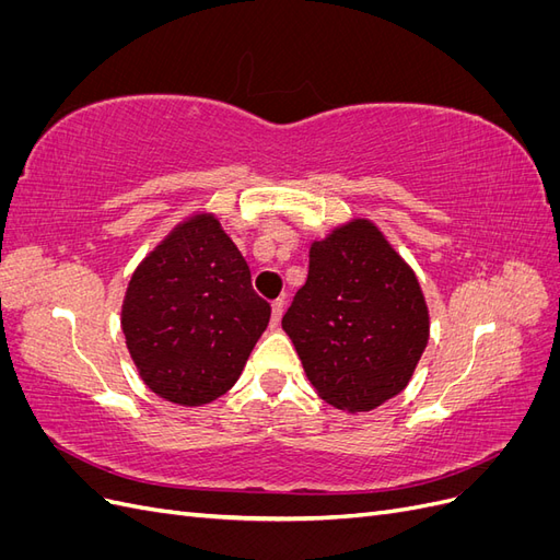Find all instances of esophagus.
Here are the masks:
<instances>
[{"label": "esophagus", "instance_id": "esophagus-1", "mask_svg": "<svg viewBox=\"0 0 560 560\" xmlns=\"http://www.w3.org/2000/svg\"><path fill=\"white\" fill-rule=\"evenodd\" d=\"M273 315H270V327H278L280 325V317H282V311H284V301L282 299H278V301H273Z\"/></svg>", "mask_w": 560, "mask_h": 560}]
</instances>
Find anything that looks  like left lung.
Wrapping results in <instances>:
<instances>
[{
  "instance_id": "8db88e82",
  "label": "left lung",
  "mask_w": 560,
  "mask_h": 560,
  "mask_svg": "<svg viewBox=\"0 0 560 560\" xmlns=\"http://www.w3.org/2000/svg\"><path fill=\"white\" fill-rule=\"evenodd\" d=\"M308 280L282 329L315 393L348 413L397 397L430 341V311L413 268L366 217L311 243Z\"/></svg>"
}]
</instances>
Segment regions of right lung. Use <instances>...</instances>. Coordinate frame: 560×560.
Wrapping results in <instances>:
<instances>
[{
	"instance_id": "right-lung-1",
	"label": "right lung",
	"mask_w": 560,
	"mask_h": 560,
	"mask_svg": "<svg viewBox=\"0 0 560 560\" xmlns=\"http://www.w3.org/2000/svg\"><path fill=\"white\" fill-rule=\"evenodd\" d=\"M270 306L217 214L191 212L132 270L121 331L151 393L202 406L241 378L266 331Z\"/></svg>"
}]
</instances>
